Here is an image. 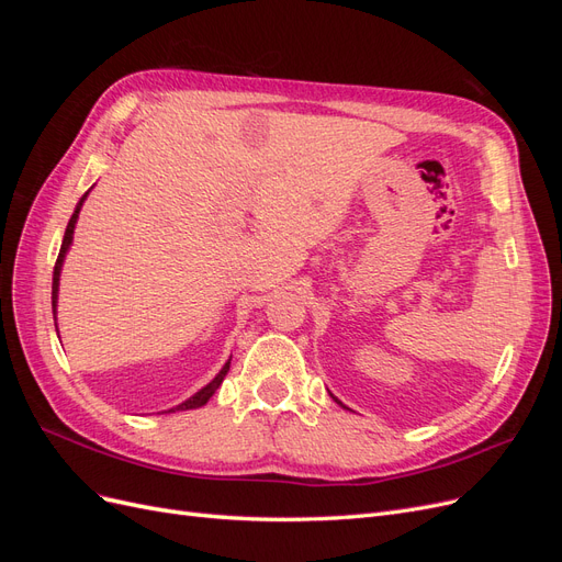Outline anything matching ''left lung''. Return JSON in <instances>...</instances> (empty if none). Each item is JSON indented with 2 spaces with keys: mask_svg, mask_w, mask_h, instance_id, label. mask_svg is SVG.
Listing matches in <instances>:
<instances>
[{
  "mask_svg": "<svg viewBox=\"0 0 562 562\" xmlns=\"http://www.w3.org/2000/svg\"><path fill=\"white\" fill-rule=\"evenodd\" d=\"M333 398H335V396H333ZM335 401H337V398H335ZM337 403H339V401H337ZM339 405H342V403H339Z\"/></svg>",
  "mask_w": 562,
  "mask_h": 562,
  "instance_id": "8db88e82",
  "label": "left lung"
}]
</instances>
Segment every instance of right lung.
I'll return each instance as SVG.
<instances>
[{
	"label": "right lung",
	"instance_id": "right-lung-1",
	"mask_svg": "<svg viewBox=\"0 0 562 562\" xmlns=\"http://www.w3.org/2000/svg\"><path fill=\"white\" fill-rule=\"evenodd\" d=\"M87 196H89V192L79 199L77 209H75V213H72V217H70V223H67V229H65V236H63V246H60V252H58L56 267H54V285H50V304H54V316H56V307H58V285H60V269H63V260H65L67 250H70L72 234H75V225H77V217H79V211H81V206H83V201H87ZM56 330H58V326H56ZM229 361H232V359H229ZM229 361L223 366V370H220L217 375H215L206 386H203L201 391H196V394L187 398L184 403H180V405L171 407V411H168V413H176V411H192V407L206 405V403H209V398H211V396L215 394V391H217V386L223 384V380H225V375H227V370H229Z\"/></svg>",
	"mask_w": 562,
	"mask_h": 562
}]
</instances>
